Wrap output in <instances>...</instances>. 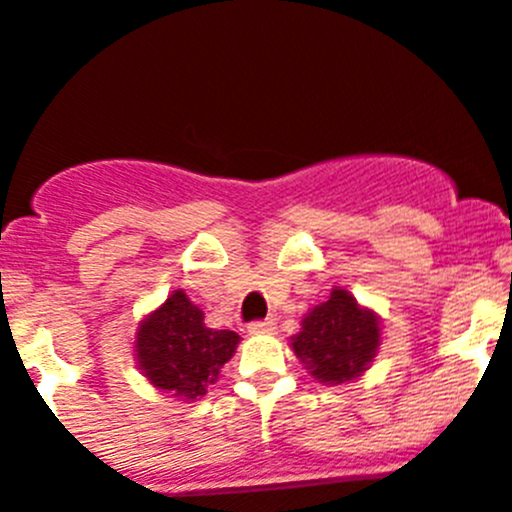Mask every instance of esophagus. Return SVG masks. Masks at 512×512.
I'll return each instance as SVG.
<instances>
[{"label":"esophagus","instance_id":"esophagus-1","mask_svg":"<svg viewBox=\"0 0 512 512\" xmlns=\"http://www.w3.org/2000/svg\"><path fill=\"white\" fill-rule=\"evenodd\" d=\"M272 330H274V320H272V318H265V320H252V323L247 325V333H250V335L272 333Z\"/></svg>","mask_w":512,"mask_h":512}]
</instances>
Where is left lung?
<instances>
[{"instance_id":"left-lung-1","label":"left lung","mask_w":512,"mask_h":512,"mask_svg":"<svg viewBox=\"0 0 512 512\" xmlns=\"http://www.w3.org/2000/svg\"><path fill=\"white\" fill-rule=\"evenodd\" d=\"M381 345L379 316L362 308L342 286L318 303L291 338L296 357L320 384H345L367 372Z\"/></svg>"}]
</instances>
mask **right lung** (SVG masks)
<instances>
[{
	"label": "right lung",
	"instance_id": "add662e5",
	"mask_svg": "<svg viewBox=\"0 0 512 512\" xmlns=\"http://www.w3.org/2000/svg\"><path fill=\"white\" fill-rule=\"evenodd\" d=\"M240 335L206 328L204 311L182 289L140 320L136 359L145 379L182 401L206 396L223 364L233 357Z\"/></svg>",
	"mask_w": 512,
	"mask_h": 512
}]
</instances>
